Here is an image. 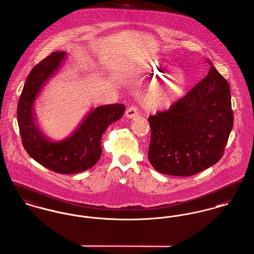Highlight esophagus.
Listing matches in <instances>:
<instances>
[{
  "label": "esophagus",
  "mask_w": 254,
  "mask_h": 254,
  "mask_svg": "<svg viewBox=\"0 0 254 254\" xmlns=\"http://www.w3.org/2000/svg\"><path fill=\"white\" fill-rule=\"evenodd\" d=\"M138 115H139V111H138L136 106H130L126 111V116H127V118H129V119L135 118Z\"/></svg>",
  "instance_id": "esophagus-1"
}]
</instances>
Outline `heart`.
I'll return each instance as SVG.
<instances>
[{
    "label": "heart",
    "instance_id": "obj_1",
    "mask_svg": "<svg viewBox=\"0 0 254 254\" xmlns=\"http://www.w3.org/2000/svg\"><path fill=\"white\" fill-rule=\"evenodd\" d=\"M146 94V104L153 109H167L174 105L186 88L187 78L181 70L165 63H152L143 74L132 80L135 85L147 81H156Z\"/></svg>",
    "mask_w": 254,
    "mask_h": 254
}]
</instances>
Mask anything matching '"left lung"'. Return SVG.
Instances as JSON below:
<instances>
[{
  "mask_svg": "<svg viewBox=\"0 0 254 254\" xmlns=\"http://www.w3.org/2000/svg\"><path fill=\"white\" fill-rule=\"evenodd\" d=\"M169 110L149 116V160L159 173L190 177L216 164L233 127L229 84L212 65Z\"/></svg>",
  "mask_w": 254,
  "mask_h": 254,
  "instance_id": "1",
  "label": "left lung"
}]
</instances>
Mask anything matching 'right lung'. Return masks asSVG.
I'll return each mask as SVG.
<instances>
[{
	"label": "right lung",
	"instance_id": "right-lung-1",
	"mask_svg": "<svg viewBox=\"0 0 254 254\" xmlns=\"http://www.w3.org/2000/svg\"><path fill=\"white\" fill-rule=\"evenodd\" d=\"M65 57V52H55L31 70L19 99L17 119L23 146L30 157L54 172L71 175L86 171L98 162L102 155V136L110 124L122 118L126 106H98L90 110L69 137L61 141L49 139L37 125L34 102Z\"/></svg>",
	"mask_w": 254,
	"mask_h": 254
}]
</instances>
